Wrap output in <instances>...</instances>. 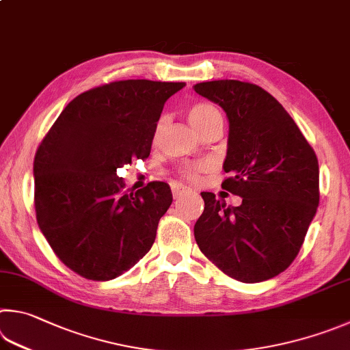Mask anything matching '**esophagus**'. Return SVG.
I'll list each match as a JSON object with an SVG mask.
<instances>
[{"mask_svg": "<svg viewBox=\"0 0 350 350\" xmlns=\"http://www.w3.org/2000/svg\"><path fill=\"white\" fill-rule=\"evenodd\" d=\"M171 191H173V196L174 197H180L183 194H188L191 193V188L183 185V183H177V182H173L171 183Z\"/></svg>", "mask_w": 350, "mask_h": 350, "instance_id": "34e87169", "label": "esophagus"}]
</instances>
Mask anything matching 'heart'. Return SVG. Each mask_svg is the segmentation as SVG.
Returning <instances> with one entry per match:
<instances>
[{"instance_id":"obj_1","label":"heart","mask_w":350,"mask_h":350,"mask_svg":"<svg viewBox=\"0 0 350 350\" xmlns=\"http://www.w3.org/2000/svg\"><path fill=\"white\" fill-rule=\"evenodd\" d=\"M187 119L189 125L193 126L196 133H199L202 129H205L206 125H209L214 120H219L220 118V113L219 110L215 109L213 104L209 103H196L193 105L188 107L187 110ZM165 124H167V120L165 118L159 119L157 124H156V129H154V141H157L159 137H161L162 131L165 129ZM208 168V163H196V165H189V167H185L182 170V174L187 177V179H197V176H199L200 171L206 170Z\"/></svg>"}]
</instances>
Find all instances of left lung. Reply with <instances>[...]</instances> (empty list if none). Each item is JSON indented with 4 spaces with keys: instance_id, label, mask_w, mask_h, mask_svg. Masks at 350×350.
Listing matches in <instances>:
<instances>
[{
    "instance_id": "1",
    "label": "left lung",
    "mask_w": 350,
    "mask_h": 350,
    "mask_svg": "<svg viewBox=\"0 0 350 350\" xmlns=\"http://www.w3.org/2000/svg\"><path fill=\"white\" fill-rule=\"evenodd\" d=\"M221 107L230 124L226 191L240 206L202 193L194 225L200 251L232 278L265 282L294 262L320 202L319 161L294 119L262 87L236 79L194 85Z\"/></svg>"
}]
</instances>
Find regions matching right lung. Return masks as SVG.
I'll use <instances>...</instances> for the list:
<instances>
[{
	"label": "right lung",
	"mask_w": 350,
	"mask_h": 350,
	"mask_svg": "<svg viewBox=\"0 0 350 350\" xmlns=\"http://www.w3.org/2000/svg\"><path fill=\"white\" fill-rule=\"evenodd\" d=\"M185 82L129 79L81 93L61 111L33 162L38 226L76 274L105 282L154 243L173 194L165 182L124 191L118 168L150 156L163 104Z\"/></svg>",
	"instance_id": "add662e5"
}]
</instances>
